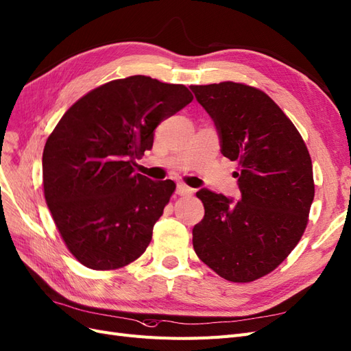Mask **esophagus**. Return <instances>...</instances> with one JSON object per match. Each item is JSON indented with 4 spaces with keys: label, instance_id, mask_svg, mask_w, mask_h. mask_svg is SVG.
I'll return each instance as SVG.
<instances>
[{
    "label": "esophagus",
    "instance_id": "34e87169",
    "mask_svg": "<svg viewBox=\"0 0 351 351\" xmlns=\"http://www.w3.org/2000/svg\"><path fill=\"white\" fill-rule=\"evenodd\" d=\"M195 190L192 187H189L186 184H178L177 186V195L180 196H187V195H192Z\"/></svg>",
    "mask_w": 351,
    "mask_h": 351
}]
</instances>
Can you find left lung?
<instances>
[{"instance_id": "left-lung-1", "label": "left lung", "mask_w": 351, "mask_h": 351, "mask_svg": "<svg viewBox=\"0 0 351 351\" xmlns=\"http://www.w3.org/2000/svg\"><path fill=\"white\" fill-rule=\"evenodd\" d=\"M192 90L215 121L222 155L239 162L241 192L232 202L199 190L205 217L193 228V247L219 277L250 282L300 241L315 196L312 159L295 125L261 89L221 82Z\"/></svg>"}]
</instances>
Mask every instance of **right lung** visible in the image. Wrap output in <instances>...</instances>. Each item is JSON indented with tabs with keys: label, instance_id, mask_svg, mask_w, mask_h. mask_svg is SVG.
Listing matches in <instances>:
<instances>
[{
	"label": "right lung",
	"instance_id": "add662e5",
	"mask_svg": "<svg viewBox=\"0 0 351 351\" xmlns=\"http://www.w3.org/2000/svg\"><path fill=\"white\" fill-rule=\"evenodd\" d=\"M192 99L184 84L111 80L74 102L48 136L47 205L69 252L86 268H123L149 246L176 183L136 174L134 159L152 147L156 125Z\"/></svg>",
	"mask_w": 351,
	"mask_h": 351
}]
</instances>
